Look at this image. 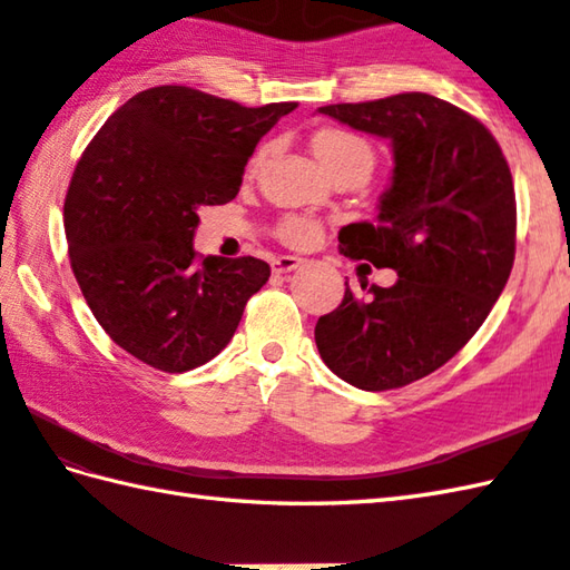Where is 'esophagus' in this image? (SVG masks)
<instances>
[{
    "label": "esophagus",
    "instance_id": "1",
    "mask_svg": "<svg viewBox=\"0 0 570 570\" xmlns=\"http://www.w3.org/2000/svg\"><path fill=\"white\" fill-rule=\"evenodd\" d=\"M301 264H304V259H301V257H292V254H286V257H276V259L272 262V269H274L276 274H286V272L298 269Z\"/></svg>",
    "mask_w": 570,
    "mask_h": 570
}]
</instances>
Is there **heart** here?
<instances>
[{"mask_svg": "<svg viewBox=\"0 0 570 570\" xmlns=\"http://www.w3.org/2000/svg\"><path fill=\"white\" fill-rule=\"evenodd\" d=\"M313 154L318 156V161L328 168V171L343 174V171H372L374 166V149L372 144L355 135V131L328 127L321 129L311 141ZM321 227L316 220H311L306 215H286L278 223V237L292 247H306L311 242H316Z\"/></svg>", "mask_w": 570, "mask_h": 570, "instance_id": "obj_1", "label": "heart"}]
</instances>
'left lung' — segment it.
<instances>
[{
  "label": "left lung",
  "instance_id": "1",
  "mask_svg": "<svg viewBox=\"0 0 570 570\" xmlns=\"http://www.w3.org/2000/svg\"><path fill=\"white\" fill-rule=\"evenodd\" d=\"M318 112L392 144L377 220L345 225L337 239L345 257L399 278L372 286L367 301L345 282L343 304L316 323V345L347 384L396 390L445 365L500 298L514 264L512 174L485 125L426 92Z\"/></svg>",
  "mask_w": 570,
  "mask_h": 570
}]
</instances>
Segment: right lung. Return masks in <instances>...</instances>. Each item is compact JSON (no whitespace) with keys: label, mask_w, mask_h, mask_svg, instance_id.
I'll list each match as a JSON object with an SVG mask.
<instances>
[{"label":"right lung","mask_w":570,"mask_h":570,"mask_svg":"<svg viewBox=\"0 0 570 570\" xmlns=\"http://www.w3.org/2000/svg\"><path fill=\"white\" fill-rule=\"evenodd\" d=\"M292 110L161 85L119 107L80 156L63 205L70 266L129 355L186 372L235 335L272 269L254 257L198 262V210L237 196L259 139Z\"/></svg>","instance_id":"obj_1"}]
</instances>
